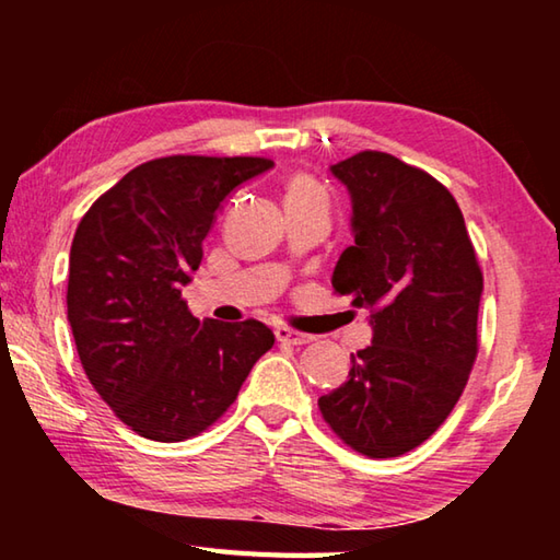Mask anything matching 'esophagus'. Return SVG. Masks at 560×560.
<instances>
[{"instance_id":"obj_1","label":"esophagus","mask_w":560,"mask_h":560,"mask_svg":"<svg viewBox=\"0 0 560 560\" xmlns=\"http://www.w3.org/2000/svg\"><path fill=\"white\" fill-rule=\"evenodd\" d=\"M277 340L279 343H289V346H306L314 340V336L308 334H301V330H293V328H287V326H279L277 328Z\"/></svg>"}]
</instances>
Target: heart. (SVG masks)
Here are the masks:
<instances>
[{
	"mask_svg": "<svg viewBox=\"0 0 560 560\" xmlns=\"http://www.w3.org/2000/svg\"><path fill=\"white\" fill-rule=\"evenodd\" d=\"M283 192H287V202H299V200H311V197H324L318 183L306 173H293L287 185H283Z\"/></svg>",
	"mask_w": 560,
	"mask_h": 560,
	"instance_id": "heart-1",
	"label": "heart"
}]
</instances>
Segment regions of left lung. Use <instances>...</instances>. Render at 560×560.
<instances>
[{
    "label": "left lung",
    "mask_w": 560,
    "mask_h": 560,
    "mask_svg": "<svg viewBox=\"0 0 560 560\" xmlns=\"http://www.w3.org/2000/svg\"><path fill=\"white\" fill-rule=\"evenodd\" d=\"M353 197L355 244L334 293L373 308V343L318 410L350 450L387 459L447 420L479 353L481 267L457 200L424 170L363 150L330 167Z\"/></svg>",
    "instance_id": "left-lung-1"
}]
</instances>
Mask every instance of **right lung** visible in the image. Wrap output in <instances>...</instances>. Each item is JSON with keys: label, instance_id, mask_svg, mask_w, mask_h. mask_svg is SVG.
Returning <instances> with one entry per match:
<instances>
[{"label": "right lung", "instance_id": "right-lung-1", "mask_svg": "<svg viewBox=\"0 0 560 560\" xmlns=\"http://www.w3.org/2000/svg\"><path fill=\"white\" fill-rule=\"evenodd\" d=\"M269 158L167 155L132 167L75 226L69 324L101 400L140 438L183 442L230 410L273 346L261 320L220 324L187 311L217 207Z\"/></svg>", "mask_w": 560, "mask_h": 560}]
</instances>
